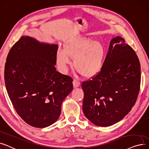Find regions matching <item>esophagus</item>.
Instances as JSON below:
<instances>
[{
  "mask_svg": "<svg viewBox=\"0 0 149 149\" xmlns=\"http://www.w3.org/2000/svg\"><path fill=\"white\" fill-rule=\"evenodd\" d=\"M73 87L74 88H77V87H79V86H80V82L77 79H74L73 82Z\"/></svg>",
  "mask_w": 149,
  "mask_h": 149,
  "instance_id": "1",
  "label": "esophagus"
}]
</instances>
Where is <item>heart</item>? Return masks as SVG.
Returning a JSON list of instances; mask_svg holds the SVG:
<instances>
[{"label": "heart", "instance_id": "b5f03b06", "mask_svg": "<svg viewBox=\"0 0 149 149\" xmlns=\"http://www.w3.org/2000/svg\"><path fill=\"white\" fill-rule=\"evenodd\" d=\"M105 54V48L100 41L77 36L65 41L63 49H59L56 53V60L62 72L65 73L73 59L74 67L79 73L92 77L102 68Z\"/></svg>", "mask_w": 149, "mask_h": 149}]
</instances>
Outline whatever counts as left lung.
<instances>
[{
    "label": "left lung",
    "instance_id": "obj_1",
    "mask_svg": "<svg viewBox=\"0 0 149 149\" xmlns=\"http://www.w3.org/2000/svg\"><path fill=\"white\" fill-rule=\"evenodd\" d=\"M140 83V63L136 53L123 38H113L100 73L82 84L84 115L97 126L117 123L135 104Z\"/></svg>",
    "mask_w": 149,
    "mask_h": 149
}]
</instances>
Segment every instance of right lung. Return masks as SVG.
I'll list each match as a JSON object with an SVG mask.
<instances>
[{
    "label": "right lung",
    "instance_id": "add662e5",
    "mask_svg": "<svg viewBox=\"0 0 149 149\" xmlns=\"http://www.w3.org/2000/svg\"><path fill=\"white\" fill-rule=\"evenodd\" d=\"M58 45L22 36L13 46L5 66V86L18 115L33 127L44 128L60 116L73 79L56 72Z\"/></svg>",
    "mask_w": 149,
    "mask_h": 149
}]
</instances>
